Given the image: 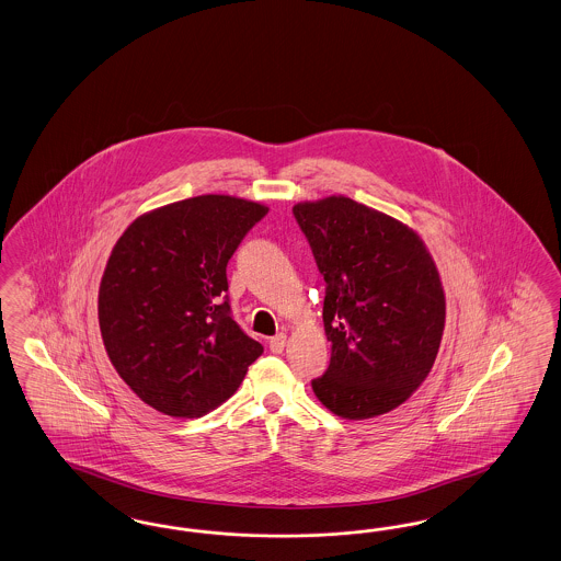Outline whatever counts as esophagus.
Segmentation results:
<instances>
[{
  "label": "esophagus",
  "instance_id": "obj_1",
  "mask_svg": "<svg viewBox=\"0 0 561 561\" xmlns=\"http://www.w3.org/2000/svg\"><path fill=\"white\" fill-rule=\"evenodd\" d=\"M284 346H286V336L284 334H277V336H273L270 340V351L271 353H275V355H279L282 351H284Z\"/></svg>",
  "mask_w": 561,
  "mask_h": 561
}]
</instances>
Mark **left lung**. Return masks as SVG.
<instances>
[{
  "instance_id": "left-lung-1",
  "label": "left lung",
  "mask_w": 561,
  "mask_h": 561,
  "mask_svg": "<svg viewBox=\"0 0 561 561\" xmlns=\"http://www.w3.org/2000/svg\"><path fill=\"white\" fill-rule=\"evenodd\" d=\"M325 279L330 367L314 397L344 420L403 404L426 380L445 330V291L422 238L346 196L291 208Z\"/></svg>"
}]
</instances>
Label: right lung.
Listing matches in <instances>:
<instances>
[{
  "label": "right lung",
  "mask_w": 561,
  "mask_h": 561,
  "mask_svg": "<svg viewBox=\"0 0 561 561\" xmlns=\"http://www.w3.org/2000/svg\"><path fill=\"white\" fill-rule=\"evenodd\" d=\"M270 208L206 194L137 217L98 294L100 332L135 394L171 417L227 401L263 346L231 317L227 263Z\"/></svg>",
  "instance_id": "add662e5"
}]
</instances>
